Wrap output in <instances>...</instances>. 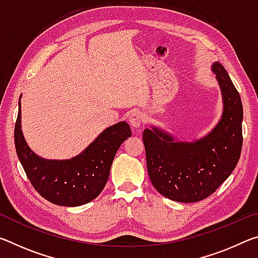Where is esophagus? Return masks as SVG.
I'll list each match as a JSON object with an SVG mask.
<instances>
[{
	"label": "esophagus",
	"instance_id": "1",
	"mask_svg": "<svg viewBox=\"0 0 258 258\" xmlns=\"http://www.w3.org/2000/svg\"><path fill=\"white\" fill-rule=\"evenodd\" d=\"M143 121H145V116H143L142 112L137 111V110L131 112L130 118H128V123L133 128L140 127Z\"/></svg>",
	"mask_w": 258,
	"mask_h": 258
}]
</instances>
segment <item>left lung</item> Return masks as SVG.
<instances>
[{
  "instance_id": "obj_1",
  "label": "left lung",
  "mask_w": 258,
  "mask_h": 258,
  "mask_svg": "<svg viewBox=\"0 0 258 258\" xmlns=\"http://www.w3.org/2000/svg\"><path fill=\"white\" fill-rule=\"evenodd\" d=\"M212 72L220 85L223 111L211 132L189 142L154 125L143 131L150 181L160 195L174 202L197 203L214 194L233 172L241 154L240 94L218 61L212 64Z\"/></svg>"
}]
</instances>
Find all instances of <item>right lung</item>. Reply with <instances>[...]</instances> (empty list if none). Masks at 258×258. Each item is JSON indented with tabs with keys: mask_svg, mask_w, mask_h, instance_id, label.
Returning a JSON list of instances; mask_svg holds the SVG:
<instances>
[{
	"mask_svg": "<svg viewBox=\"0 0 258 258\" xmlns=\"http://www.w3.org/2000/svg\"><path fill=\"white\" fill-rule=\"evenodd\" d=\"M21 99V97H20ZM15 126V145L26 175L38 194L50 203L76 207L92 202L108 181L112 160L132 132L126 121L109 126L71 159H45L28 147L21 131V102Z\"/></svg>",
	"mask_w": 258,
	"mask_h": 258,
	"instance_id": "right-lung-1",
	"label": "right lung"
}]
</instances>
